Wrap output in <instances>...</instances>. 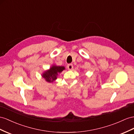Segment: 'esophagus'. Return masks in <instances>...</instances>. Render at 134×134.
I'll return each instance as SVG.
<instances>
[{"label": "esophagus", "mask_w": 134, "mask_h": 134, "mask_svg": "<svg viewBox=\"0 0 134 134\" xmlns=\"http://www.w3.org/2000/svg\"><path fill=\"white\" fill-rule=\"evenodd\" d=\"M67 68L69 70H72V68H73V65L72 64H68L67 65Z\"/></svg>", "instance_id": "obj_1"}]
</instances>
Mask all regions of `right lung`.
<instances>
[{"label":"right lung","instance_id":"1","mask_svg":"<svg viewBox=\"0 0 134 134\" xmlns=\"http://www.w3.org/2000/svg\"><path fill=\"white\" fill-rule=\"evenodd\" d=\"M64 69L65 67L63 66H57L55 65H53L50 68L49 70L44 72L42 75V76L46 81L51 83L55 80L58 74L60 73Z\"/></svg>","mask_w":134,"mask_h":134}]
</instances>
